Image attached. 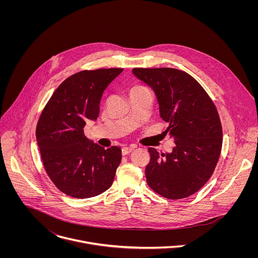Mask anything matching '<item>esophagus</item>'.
Instances as JSON below:
<instances>
[{"instance_id": "obj_1", "label": "esophagus", "mask_w": 258, "mask_h": 258, "mask_svg": "<svg viewBox=\"0 0 258 258\" xmlns=\"http://www.w3.org/2000/svg\"><path fill=\"white\" fill-rule=\"evenodd\" d=\"M134 151V148H123L122 149V155L123 156H127L130 153H132Z\"/></svg>"}]
</instances>
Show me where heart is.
I'll use <instances>...</instances> for the list:
<instances>
[{
    "label": "heart",
    "instance_id": "obj_1",
    "mask_svg": "<svg viewBox=\"0 0 258 258\" xmlns=\"http://www.w3.org/2000/svg\"><path fill=\"white\" fill-rule=\"evenodd\" d=\"M143 89H146V87H144V86H142V85H135V86H133V87L131 88L130 94H131V93H134V92H137V91H140V90H143Z\"/></svg>",
    "mask_w": 258,
    "mask_h": 258
}]
</instances>
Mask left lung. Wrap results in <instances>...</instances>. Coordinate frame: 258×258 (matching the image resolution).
I'll list each match as a JSON object with an SVG mask.
<instances>
[{
    "mask_svg": "<svg viewBox=\"0 0 258 258\" xmlns=\"http://www.w3.org/2000/svg\"><path fill=\"white\" fill-rule=\"evenodd\" d=\"M158 97L160 116L174 137L172 153L149 148L145 175L149 186L169 200L187 198L201 189L215 172L222 146L218 109L204 87L189 74L170 68L133 69Z\"/></svg>",
    "mask_w": 258,
    "mask_h": 258,
    "instance_id": "left-lung-1",
    "label": "left lung"
}]
</instances>
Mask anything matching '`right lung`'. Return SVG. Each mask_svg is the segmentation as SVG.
Here are the masks:
<instances>
[{"label":"right lung","mask_w":258,"mask_h":258,"mask_svg":"<svg viewBox=\"0 0 258 258\" xmlns=\"http://www.w3.org/2000/svg\"><path fill=\"white\" fill-rule=\"evenodd\" d=\"M123 69L82 71L53 92L37 121L36 135L44 170L54 185L75 199L98 196L113 183L121 149H104L84 135L96 120L103 91Z\"/></svg>","instance_id":"1"}]
</instances>
